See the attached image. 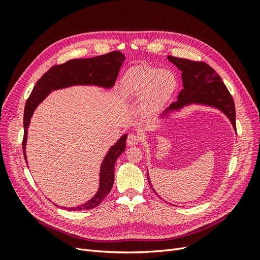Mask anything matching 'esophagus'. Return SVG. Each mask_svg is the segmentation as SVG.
Returning <instances> with one entry per match:
<instances>
[{"label":"esophagus","instance_id":"34e87169","mask_svg":"<svg viewBox=\"0 0 260 260\" xmlns=\"http://www.w3.org/2000/svg\"><path fill=\"white\" fill-rule=\"evenodd\" d=\"M140 142V138L136 135V133H130L127 138V144L129 146H133V145H137Z\"/></svg>","mask_w":260,"mask_h":260}]
</instances>
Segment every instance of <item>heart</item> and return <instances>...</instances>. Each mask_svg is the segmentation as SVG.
Segmentation results:
<instances>
[{"instance_id":"obj_1","label":"heart","mask_w":260,"mask_h":260,"mask_svg":"<svg viewBox=\"0 0 260 260\" xmlns=\"http://www.w3.org/2000/svg\"><path fill=\"white\" fill-rule=\"evenodd\" d=\"M123 85L136 96H143L142 105L146 112H155L174 94L177 79L169 70L141 66L129 70Z\"/></svg>"}]
</instances>
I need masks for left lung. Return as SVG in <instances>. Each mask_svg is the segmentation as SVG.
Here are the masks:
<instances>
[{
	"mask_svg": "<svg viewBox=\"0 0 260 260\" xmlns=\"http://www.w3.org/2000/svg\"><path fill=\"white\" fill-rule=\"evenodd\" d=\"M167 58L182 73L181 77H182L183 89L179 93L178 101L172 103L161 114V117H166L172 112L180 111L192 104L205 105L217 108L229 118L234 130L237 131L233 99L215 70L203 61H194L175 56H167ZM147 180L149 186L156 193L149 180L148 171Z\"/></svg>",
	"mask_w": 260,
	"mask_h": 260,
	"instance_id": "8db88e82",
	"label": "left lung"
}]
</instances>
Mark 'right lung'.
<instances>
[{
	"instance_id": "1",
	"label": "right lung",
	"mask_w": 260,
	"mask_h": 260,
	"mask_svg": "<svg viewBox=\"0 0 260 260\" xmlns=\"http://www.w3.org/2000/svg\"><path fill=\"white\" fill-rule=\"evenodd\" d=\"M124 60V55L119 51H114L101 56L92 58H79L68 60L64 64L51 67L39 79L31 92L25 105L23 113V156L27 162L26 143L28 137V127L36 108L54 90L68 88L73 85H96L104 89L114 86L119 69ZM128 135H123L109 148L104 157L100 169V186L96 194L91 200L80 206L67 208L68 210H86L99 206L114 184L115 164L125 149V140ZM57 206V205H56ZM65 208V207H62Z\"/></svg>"
}]
</instances>
